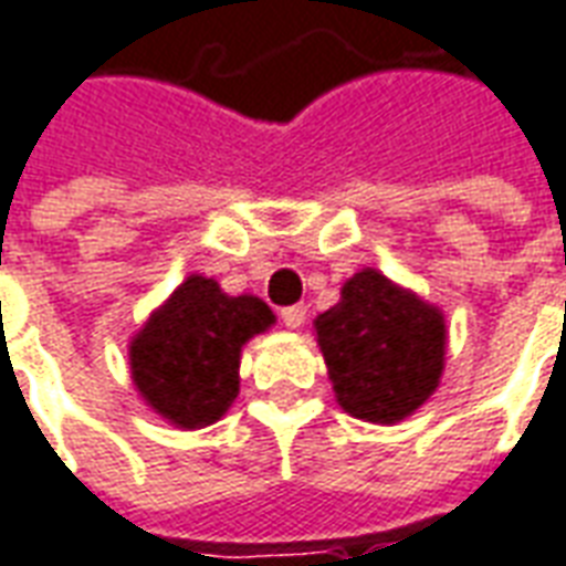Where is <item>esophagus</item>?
<instances>
[{
    "label": "esophagus",
    "mask_w": 566,
    "mask_h": 566,
    "mask_svg": "<svg viewBox=\"0 0 566 566\" xmlns=\"http://www.w3.org/2000/svg\"><path fill=\"white\" fill-rule=\"evenodd\" d=\"M282 324H284V327H291V331L303 327V324H306V306H303V303H296V306H284L282 308Z\"/></svg>",
    "instance_id": "esophagus-1"
}]
</instances>
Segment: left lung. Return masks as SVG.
<instances>
[{
  "label": "left lung",
  "mask_w": 566,
  "mask_h": 566,
  "mask_svg": "<svg viewBox=\"0 0 566 566\" xmlns=\"http://www.w3.org/2000/svg\"><path fill=\"white\" fill-rule=\"evenodd\" d=\"M315 336L348 416L394 424L439 388L446 367L442 312L379 270L367 266L343 284L339 303L315 318Z\"/></svg>",
  "instance_id": "obj_1"
}]
</instances>
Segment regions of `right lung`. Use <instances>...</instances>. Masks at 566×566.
Returning <instances> with one entry per match:
<instances>
[{
	"instance_id": "right-lung-1",
	"label": "right lung",
	"mask_w": 566,
	"mask_h": 566,
	"mask_svg": "<svg viewBox=\"0 0 566 566\" xmlns=\"http://www.w3.org/2000/svg\"><path fill=\"white\" fill-rule=\"evenodd\" d=\"M272 324L260 296H230L214 279L187 275L129 343L133 385L169 424H214L239 394L242 345Z\"/></svg>"
}]
</instances>
